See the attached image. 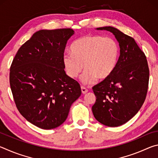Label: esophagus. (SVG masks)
Here are the masks:
<instances>
[{
  "label": "esophagus",
  "mask_w": 158,
  "mask_h": 158,
  "mask_svg": "<svg viewBox=\"0 0 158 158\" xmlns=\"http://www.w3.org/2000/svg\"><path fill=\"white\" fill-rule=\"evenodd\" d=\"M81 92H82L83 94H85V93H86L88 91H89V90H88V89H86V88L84 87V86H81Z\"/></svg>",
  "instance_id": "1"
}]
</instances>
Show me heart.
Instances as JSON below:
<instances>
[{"mask_svg": "<svg viewBox=\"0 0 158 158\" xmlns=\"http://www.w3.org/2000/svg\"><path fill=\"white\" fill-rule=\"evenodd\" d=\"M71 52L64 53L63 63L66 74L76 78L85 69L80 80L84 84L106 79L116 68L119 47L111 37L87 35L71 45ZM84 65L83 66L82 65Z\"/></svg>", "mask_w": 158, "mask_h": 158, "instance_id": "obj_1", "label": "heart"}]
</instances>
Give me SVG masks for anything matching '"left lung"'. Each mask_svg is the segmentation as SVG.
Listing matches in <instances>:
<instances>
[{
    "label": "left lung",
    "instance_id": "8db88e82",
    "mask_svg": "<svg viewBox=\"0 0 158 158\" xmlns=\"http://www.w3.org/2000/svg\"><path fill=\"white\" fill-rule=\"evenodd\" d=\"M97 29L114 35L119 43L120 56L111 75L93 87L96 101L92 111L100 123L118 127L135 116L145 101L149 81L148 62L132 37L111 26Z\"/></svg>",
    "mask_w": 158,
    "mask_h": 158
}]
</instances>
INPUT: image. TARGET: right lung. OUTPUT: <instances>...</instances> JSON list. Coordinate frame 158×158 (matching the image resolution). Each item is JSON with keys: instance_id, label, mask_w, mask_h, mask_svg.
Instances as JSON below:
<instances>
[{"instance_id": "obj_1", "label": "right lung", "mask_w": 158, "mask_h": 158, "mask_svg": "<svg viewBox=\"0 0 158 158\" xmlns=\"http://www.w3.org/2000/svg\"><path fill=\"white\" fill-rule=\"evenodd\" d=\"M71 28L35 33L15 55L10 84L20 114L35 126L51 130L63 124L81 94L80 85L67 75L63 56Z\"/></svg>"}]
</instances>
